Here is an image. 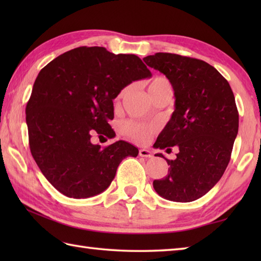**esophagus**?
<instances>
[{
	"mask_svg": "<svg viewBox=\"0 0 261 261\" xmlns=\"http://www.w3.org/2000/svg\"><path fill=\"white\" fill-rule=\"evenodd\" d=\"M139 156L145 157V158H151L152 157V153H151L150 150H148V149H140V150H139Z\"/></svg>",
	"mask_w": 261,
	"mask_h": 261,
	"instance_id": "esophagus-1",
	"label": "esophagus"
}]
</instances>
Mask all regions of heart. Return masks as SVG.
<instances>
[{
	"mask_svg": "<svg viewBox=\"0 0 261 261\" xmlns=\"http://www.w3.org/2000/svg\"><path fill=\"white\" fill-rule=\"evenodd\" d=\"M129 90V87H125L121 91L119 97L123 96L124 94ZM163 91H170L173 92L170 83L165 77L158 76L150 82L149 84V93L153 95V94L163 92ZM121 131L130 138H134L135 140L139 142H147L150 139L151 136L156 132V126L152 124H141L135 121H125L121 124Z\"/></svg>",
	"mask_w": 261,
	"mask_h": 261,
	"instance_id": "obj_1",
	"label": "heart"
}]
</instances>
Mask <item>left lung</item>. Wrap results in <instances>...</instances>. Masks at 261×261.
<instances>
[{"label":"left lung","mask_w":261,"mask_h":261,"mask_svg":"<svg viewBox=\"0 0 261 261\" xmlns=\"http://www.w3.org/2000/svg\"><path fill=\"white\" fill-rule=\"evenodd\" d=\"M171 83L175 111L154 147L171 151L168 174L152 185L160 196L174 202H192L205 195L228 167L239 129L233 92L213 66L201 59L169 53L143 58ZM158 157H164L157 153Z\"/></svg>","instance_id":"8db88e82"}]
</instances>
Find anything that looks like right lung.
Segmentation results:
<instances>
[{
  "instance_id": "add662e5",
  "label": "right lung",
  "mask_w": 261,
  "mask_h": 261,
  "mask_svg": "<svg viewBox=\"0 0 261 261\" xmlns=\"http://www.w3.org/2000/svg\"><path fill=\"white\" fill-rule=\"evenodd\" d=\"M151 77L136 55L79 47L43 67L27 103L31 154L47 180L65 196L87 198L113 180L120 163L138 149L119 140L93 145L94 134L113 138V99L130 83Z\"/></svg>"
}]
</instances>
